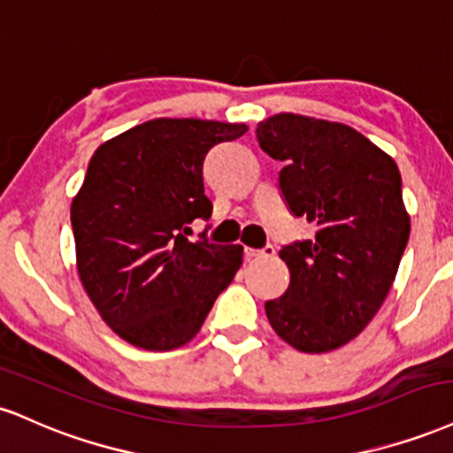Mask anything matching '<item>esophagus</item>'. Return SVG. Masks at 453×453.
Instances as JSON below:
<instances>
[{"mask_svg":"<svg viewBox=\"0 0 453 453\" xmlns=\"http://www.w3.org/2000/svg\"><path fill=\"white\" fill-rule=\"evenodd\" d=\"M271 257H275L273 246H265L263 250L246 248V260H258V258H271Z\"/></svg>","mask_w":453,"mask_h":453,"instance_id":"obj_1","label":"esophagus"}]
</instances>
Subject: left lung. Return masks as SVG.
<instances>
[{
	"instance_id": "left-lung-1",
	"label": "left lung",
	"mask_w": 453,
	"mask_h": 453,
	"mask_svg": "<svg viewBox=\"0 0 453 453\" xmlns=\"http://www.w3.org/2000/svg\"><path fill=\"white\" fill-rule=\"evenodd\" d=\"M260 148L284 163L280 188L316 237L286 246L290 284L265 303L278 337L324 354L358 337L380 311L411 222L395 158L343 122L281 114L260 120Z\"/></svg>"
}]
</instances>
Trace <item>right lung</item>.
<instances>
[{"instance_id":"1","label":"right lung","mask_w":453,"mask_h":453,"mask_svg":"<svg viewBox=\"0 0 453 453\" xmlns=\"http://www.w3.org/2000/svg\"><path fill=\"white\" fill-rule=\"evenodd\" d=\"M246 131L243 122L154 119L95 150L72 201L76 269L101 320L127 343L182 348L242 267V246L186 235L211 216L207 150Z\"/></svg>"}]
</instances>
